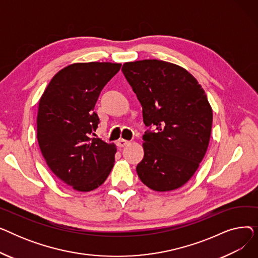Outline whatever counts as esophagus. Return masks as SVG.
<instances>
[{"label": "esophagus", "mask_w": 258, "mask_h": 258, "mask_svg": "<svg viewBox=\"0 0 258 258\" xmlns=\"http://www.w3.org/2000/svg\"><path fill=\"white\" fill-rule=\"evenodd\" d=\"M127 144H130V142H128L127 140H124V139H119L118 142H117V145H118L119 147H124V146H126Z\"/></svg>", "instance_id": "esophagus-1"}]
</instances>
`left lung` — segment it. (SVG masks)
Returning <instances> with one entry per match:
<instances>
[{
    "label": "left lung",
    "mask_w": 258,
    "mask_h": 258,
    "mask_svg": "<svg viewBox=\"0 0 258 258\" xmlns=\"http://www.w3.org/2000/svg\"><path fill=\"white\" fill-rule=\"evenodd\" d=\"M122 72L142 105L144 123L157 127L143 136L138 177L158 192L178 189L207 152L213 114L206 93L186 69L168 61H130Z\"/></svg>",
    "instance_id": "left-lung-1"
}]
</instances>
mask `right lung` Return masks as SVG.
I'll list each match as a JSON object with an SVG mask.
<instances>
[{
	"mask_svg": "<svg viewBox=\"0 0 258 258\" xmlns=\"http://www.w3.org/2000/svg\"><path fill=\"white\" fill-rule=\"evenodd\" d=\"M121 63L75 62L53 76L38 101L37 141L51 171L74 190L98 188L110 174L117 147L91 134L99 118L94 112L103 87Z\"/></svg>",
	"mask_w": 258,
	"mask_h": 258,
	"instance_id": "right-lung-1",
	"label": "right lung"
}]
</instances>
